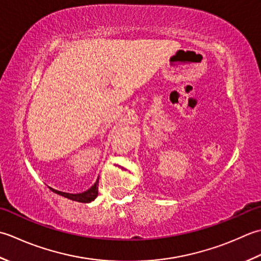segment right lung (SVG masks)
<instances>
[{"instance_id": "1", "label": "right lung", "mask_w": 261, "mask_h": 261, "mask_svg": "<svg viewBox=\"0 0 261 261\" xmlns=\"http://www.w3.org/2000/svg\"><path fill=\"white\" fill-rule=\"evenodd\" d=\"M98 185H99V179L95 181V184L92 186L91 188L88 189L87 191H84V193H81V194H67V193H63V191L55 190L53 188H50V190L53 191V193L61 195V196H63V197L68 198V199L80 201V203H90V201H92L98 196Z\"/></svg>"}]
</instances>
